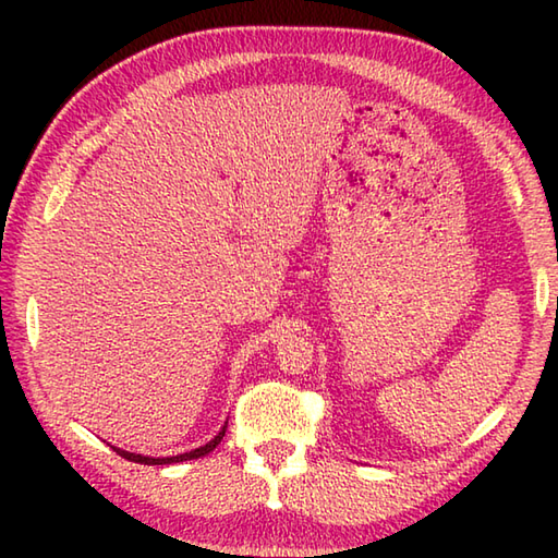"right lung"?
<instances>
[{
	"instance_id": "1",
	"label": "right lung",
	"mask_w": 558,
	"mask_h": 558,
	"mask_svg": "<svg viewBox=\"0 0 558 558\" xmlns=\"http://www.w3.org/2000/svg\"><path fill=\"white\" fill-rule=\"evenodd\" d=\"M225 429H228V422H225L222 426H220V432L210 438L208 444H204V446H198V448H194V450H189V453H180V456H165V458H153V456H141V453H129V450H122V448H117V446H112L117 453H120L122 458H126V460H132V462H141V465H174V462H184V460H194V458H204V456H208L213 448H216L220 441H222V436H225Z\"/></svg>"
}]
</instances>
